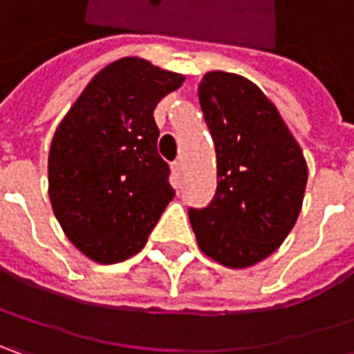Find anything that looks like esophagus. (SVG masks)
Listing matches in <instances>:
<instances>
[{
  "label": "esophagus",
  "mask_w": 354,
  "mask_h": 354,
  "mask_svg": "<svg viewBox=\"0 0 354 354\" xmlns=\"http://www.w3.org/2000/svg\"><path fill=\"white\" fill-rule=\"evenodd\" d=\"M172 170H174L176 174H182V170H184V164H182V160L174 162V164H172Z\"/></svg>",
  "instance_id": "34e87169"
}]
</instances>
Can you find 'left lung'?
<instances>
[{"mask_svg": "<svg viewBox=\"0 0 354 354\" xmlns=\"http://www.w3.org/2000/svg\"><path fill=\"white\" fill-rule=\"evenodd\" d=\"M209 127L218 188L190 209L200 250L225 268H252L271 255L299 218L307 162L275 104L250 79L209 71L198 85Z\"/></svg>", "mask_w": 354, "mask_h": 354, "instance_id": "8db88e82", "label": "left lung"}]
</instances>
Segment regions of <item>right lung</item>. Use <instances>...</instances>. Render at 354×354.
Returning a JSON list of instances; mask_svg holds the SVG:
<instances>
[{"label":"right lung","mask_w":354,"mask_h":354,"mask_svg":"<svg viewBox=\"0 0 354 354\" xmlns=\"http://www.w3.org/2000/svg\"><path fill=\"white\" fill-rule=\"evenodd\" d=\"M184 75L142 57L100 69L63 116L49 148V200L69 241L97 263L138 254L174 198L158 154L154 109Z\"/></svg>","instance_id":"right-lung-1"}]
</instances>
